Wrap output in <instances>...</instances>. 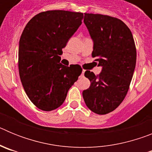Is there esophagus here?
<instances>
[{
	"label": "esophagus",
	"instance_id": "obj_1",
	"mask_svg": "<svg viewBox=\"0 0 152 152\" xmlns=\"http://www.w3.org/2000/svg\"><path fill=\"white\" fill-rule=\"evenodd\" d=\"M84 72H85V70H83V71H82V72H81V75H80V76H81V77H84Z\"/></svg>",
	"mask_w": 152,
	"mask_h": 152
}]
</instances>
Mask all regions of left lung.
Returning <instances> with one entry per match:
<instances>
[{
	"instance_id": "8db88e82",
	"label": "left lung",
	"mask_w": 152,
	"mask_h": 152,
	"mask_svg": "<svg viewBox=\"0 0 152 152\" xmlns=\"http://www.w3.org/2000/svg\"><path fill=\"white\" fill-rule=\"evenodd\" d=\"M84 23L94 42L92 57L102 67L99 75L86 71L91 86L83 98L92 112L100 115L117 108L129 91L136 63V49L131 31L116 17L84 13Z\"/></svg>"
}]
</instances>
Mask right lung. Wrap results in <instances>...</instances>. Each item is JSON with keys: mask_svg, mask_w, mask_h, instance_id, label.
<instances>
[{"mask_svg": "<svg viewBox=\"0 0 152 152\" xmlns=\"http://www.w3.org/2000/svg\"><path fill=\"white\" fill-rule=\"evenodd\" d=\"M82 13L48 10L28 22L19 42V74L31 102L44 111L64 103L68 90L82 72L78 64L60 63L62 49L77 31Z\"/></svg>", "mask_w": 152, "mask_h": 152, "instance_id": "right-lung-1", "label": "right lung"}]
</instances>
